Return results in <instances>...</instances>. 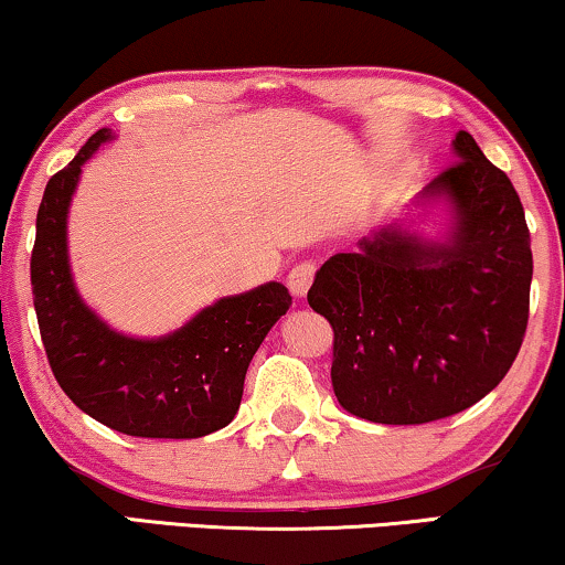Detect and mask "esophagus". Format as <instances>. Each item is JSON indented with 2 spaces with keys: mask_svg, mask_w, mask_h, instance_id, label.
Segmentation results:
<instances>
[{
  "mask_svg": "<svg viewBox=\"0 0 565 565\" xmlns=\"http://www.w3.org/2000/svg\"><path fill=\"white\" fill-rule=\"evenodd\" d=\"M313 275H316L313 262H298V265H292V269L288 273V288L292 296L303 298L308 288H311Z\"/></svg>",
  "mask_w": 565,
  "mask_h": 565,
  "instance_id": "34e87169",
  "label": "esophagus"
}]
</instances>
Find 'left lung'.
Returning a JSON list of instances; mask_svg holds the SVG:
<instances>
[{"label": "left lung", "mask_w": 565, "mask_h": 565, "mask_svg": "<svg viewBox=\"0 0 565 565\" xmlns=\"http://www.w3.org/2000/svg\"><path fill=\"white\" fill-rule=\"evenodd\" d=\"M412 207L323 262L308 306L334 329L331 385L344 412L427 424L473 406L512 367L530 313L532 252L520 195L473 136ZM439 206L444 231L418 223Z\"/></svg>", "instance_id": "left-lung-1"}]
</instances>
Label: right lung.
<instances>
[{
	"instance_id": "right-lung-1",
	"label": "right lung",
	"mask_w": 565,
	"mask_h": 565,
	"mask_svg": "<svg viewBox=\"0 0 565 565\" xmlns=\"http://www.w3.org/2000/svg\"><path fill=\"white\" fill-rule=\"evenodd\" d=\"M99 128L45 184L30 257L33 306L51 370L68 398L130 437L195 439L231 424L246 367L292 298L282 282L223 296L164 337H130L84 303L68 262V207L82 167L113 141Z\"/></svg>"
}]
</instances>
